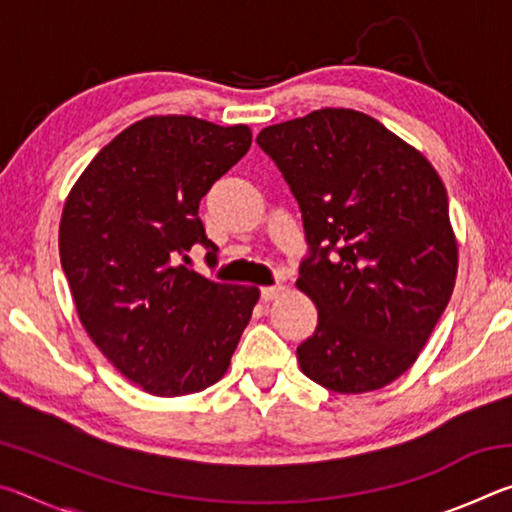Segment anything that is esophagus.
Instances as JSON below:
<instances>
[{"mask_svg":"<svg viewBox=\"0 0 512 512\" xmlns=\"http://www.w3.org/2000/svg\"><path fill=\"white\" fill-rule=\"evenodd\" d=\"M259 293H262V300L271 302V300H275L277 296H280V293H282V287H280V284H275V287H264V289L259 291Z\"/></svg>","mask_w":512,"mask_h":512,"instance_id":"1","label":"esophagus"}]
</instances>
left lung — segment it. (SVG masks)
Instances as JSON below:
<instances>
[{"label":"left lung","mask_w":512,"mask_h":512,"mask_svg":"<svg viewBox=\"0 0 512 512\" xmlns=\"http://www.w3.org/2000/svg\"><path fill=\"white\" fill-rule=\"evenodd\" d=\"M305 225L296 287L318 325L300 370L334 393L391 384L418 359L452 298L458 246L429 160L363 112L323 108L264 128Z\"/></svg>","instance_id":"8db88e82"}]
</instances>
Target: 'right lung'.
I'll use <instances>...</instances> for the list:
<instances>
[{
    "instance_id": "1",
    "label": "right lung",
    "mask_w": 512,
    "mask_h": 512,
    "mask_svg": "<svg viewBox=\"0 0 512 512\" xmlns=\"http://www.w3.org/2000/svg\"><path fill=\"white\" fill-rule=\"evenodd\" d=\"M250 142L244 124L146 117L103 146L67 196L58 248L76 311L103 357L146 393L216 384L257 305V287L178 264L194 244L216 264L198 205Z\"/></svg>"
}]
</instances>
